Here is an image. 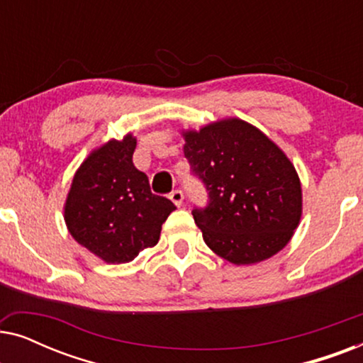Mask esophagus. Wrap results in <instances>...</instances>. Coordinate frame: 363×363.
<instances>
[{
    "mask_svg": "<svg viewBox=\"0 0 363 363\" xmlns=\"http://www.w3.org/2000/svg\"><path fill=\"white\" fill-rule=\"evenodd\" d=\"M170 200H172L173 203H175L177 206H182L183 200H185V195H183L182 190H173V191L170 193Z\"/></svg>",
    "mask_w": 363,
    "mask_h": 363,
    "instance_id": "obj_1",
    "label": "esophagus"
}]
</instances>
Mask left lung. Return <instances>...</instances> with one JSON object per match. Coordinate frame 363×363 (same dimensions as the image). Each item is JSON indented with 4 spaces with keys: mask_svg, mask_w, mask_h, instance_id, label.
<instances>
[{
    "mask_svg": "<svg viewBox=\"0 0 363 363\" xmlns=\"http://www.w3.org/2000/svg\"><path fill=\"white\" fill-rule=\"evenodd\" d=\"M183 135L191 173L208 191L206 206L191 211L206 245L233 264L281 251L302 213L301 182L289 158L240 118Z\"/></svg>",
    "mask_w": 363,
    "mask_h": 363,
    "instance_id": "left-lung-1",
    "label": "left lung"
}]
</instances>
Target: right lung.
Returning a JSON list of instances; mask_svg holds the SVG:
<instances>
[{
  "label": "right lung",
  "mask_w": 363,
  "mask_h": 363,
  "mask_svg": "<svg viewBox=\"0 0 363 363\" xmlns=\"http://www.w3.org/2000/svg\"><path fill=\"white\" fill-rule=\"evenodd\" d=\"M135 138L111 140L79 168L67 195V230L106 262H128L155 246L175 205L153 195L148 177L133 167Z\"/></svg>",
  "instance_id": "1"
}]
</instances>
